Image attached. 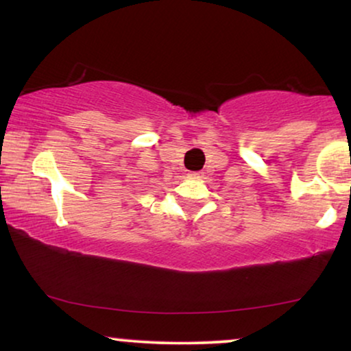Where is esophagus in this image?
Instances as JSON below:
<instances>
[{
  "label": "esophagus",
  "mask_w": 351,
  "mask_h": 351,
  "mask_svg": "<svg viewBox=\"0 0 351 351\" xmlns=\"http://www.w3.org/2000/svg\"><path fill=\"white\" fill-rule=\"evenodd\" d=\"M189 177H190V179H193V180H202L203 179V172H199V171L190 172Z\"/></svg>",
  "instance_id": "1"
}]
</instances>
